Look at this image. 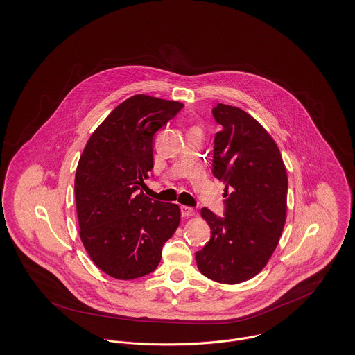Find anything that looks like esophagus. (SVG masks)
<instances>
[{"instance_id":"esophagus-1","label":"esophagus","mask_w":355,"mask_h":355,"mask_svg":"<svg viewBox=\"0 0 355 355\" xmlns=\"http://www.w3.org/2000/svg\"><path fill=\"white\" fill-rule=\"evenodd\" d=\"M196 214V211L191 207H187V205H181V215L184 218H189V216H193Z\"/></svg>"}]
</instances>
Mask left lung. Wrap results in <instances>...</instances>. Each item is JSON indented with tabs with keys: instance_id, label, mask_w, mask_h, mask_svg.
<instances>
[{
	"instance_id": "obj_1",
	"label": "left lung",
	"mask_w": 355,
	"mask_h": 355,
	"mask_svg": "<svg viewBox=\"0 0 355 355\" xmlns=\"http://www.w3.org/2000/svg\"><path fill=\"white\" fill-rule=\"evenodd\" d=\"M214 119V175L226 188L225 218L207 208L211 239L196 253L198 271L236 284L257 275L271 259L287 214V173L275 140L246 112L218 103Z\"/></svg>"
}]
</instances>
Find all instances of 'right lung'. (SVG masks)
Returning a JSON list of instances; mask_svg holds the SVG:
<instances>
[{"instance_id": "1", "label": "right lung", "mask_w": 355, "mask_h": 355, "mask_svg": "<svg viewBox=\"0 0 355 355\" xmlns=\"http://www.w3.org/2000/svg\"><path fill=\"white\" fill-rule=\"evenodd\" d=\"M182 103L133 95L94 130L81 154L75 197L81 242L105 274L130 280L151 274L163 243L180 226L177 204L146 196L154 167V135Z\"/></svg>"}]
</instances>
